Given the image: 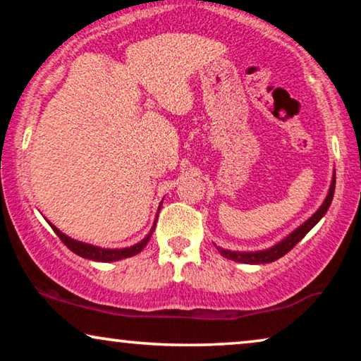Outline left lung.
I'll list each match as a JSON object with an SVG mask.
<instances>
[{
	"mask_svg": "<svg viewBox=\"0 0 361 361\" xmlns=\"http://www.w3.org/2000/svg\"><path fill=\"white\" fill-rule=\"evenodd\" d=\"M334 192H335V177H334V180H332V185H330L327 199L324 200L322 207H320V209L315 212V214L310 216V219L305 221V224L300 225L298 230H294L289 236H286V238L283 241H279L278 245H274L273 248L264 250V251H255V253H240V251H228V250L220 248V246H216V250L220 251L221 256H225V258H228L231 261H236V263H246V264L273 263V261L279 259L281 256H284L286 253H289V251L293 250L294 246L298 245L299 241L302 240L305 235L309 233L310 228H312V226L317 224L320 219H322V216L325 215V212L329 210L330 204H332Z\"/></svg>",
	"mask_w": 361,
	"mask_h": 361,
	"instance_id": "left-lung-1",
	"label": "left lung"
}]
</instances>
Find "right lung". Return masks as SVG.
<instances>
[{"instance_id":"right-lung-1","label":"right lung","mask_w":361,"mask_h":361,"mask_svg":"<svg viewBox=\"0 0 361 361\" xmlns=\"http://www.w3.org/2000/svg\"><path fill=\"white\" fill-rule=\"evenodd\" d=\"M161 210V207H159ZM52 230L56 231L59 238L62 240V243L67 246L68 250L73 251V253L82 256V258H87V259H93V261H102V263H108V261H118V259H123V258H130V256H135L142 251V248L147 245V241H149L152 231H154V226H152L151 233L146 236L145 240L141 241V243H137L135 246H130V248H123V250H105V248H98V246H93V245H87V243H82V241H77V240H72L68 238L67 235H63L62 231H59L56 226L51 225Z\"/></svg>"}]
</instances>
